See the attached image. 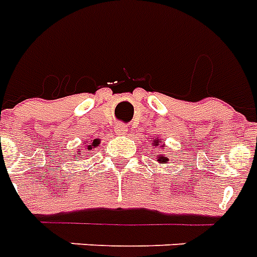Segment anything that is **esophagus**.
<instances>
[{"mask_svg":"<svg viewBox=\"0 0 257 257\" xmlns=\"http://www.w3.org/2000/svg\"><path fill=\"white\" fill-rule=\"evenodd\" d=\"M128 132V128H126V125L124 124H117L116 125V133L117 135H125V133Z\"/></svg>","mask_w":257,"mask_h":257,"instance_id":"obj_1","label":"esophagus"}]
</instances>
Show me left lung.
Here are the masks:
<instances>
[{
	"mask_svg": "<svg viewBox=\"0 0 257 257\" xmlns=\"http://www.w3.org/2000/svg\"><path fill=\"white\" fill-rule=\"evenodd\" d=\"M152 144L153 147H159V145H160V140H159V139H157V140H152ZM157 161H160L161 164H164L165 161H168V159L164 157V155H157Z\"/></svg>",
	"mask_w": 257,
	"mask_h": 257,
	"instance_id": "1",
	"label": "left lung"
}]
</instances>
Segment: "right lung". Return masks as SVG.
Wrapping results in <instances>:
<instances>
[{
	"label": "right lung",
	"instance_id": "1",
	"mask_svg": "<svg viewBox=\"0 0 257 257\" xmlns=\"http://www.w3.org/2000/svg\"><path fill=\"white\" fill-rule=\"evenodd\" d=\"M98 143H100V139H96V140H93L90 144L86 145V149H89V151H90L92 148L97 147V145H98ZM82 153H84V151H82ZM78 156H80V155H78ZM76 159H77V157H76Z\"/></svg>",
	"mask_w": 257,
	"mask_h": 257
}]
</instances>
